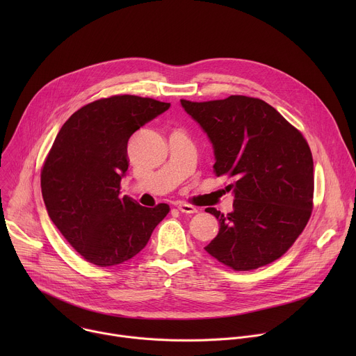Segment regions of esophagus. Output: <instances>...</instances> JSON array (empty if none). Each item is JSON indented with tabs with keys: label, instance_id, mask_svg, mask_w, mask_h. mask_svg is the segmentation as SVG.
Listing matches in <instances>:
<instances>
[{
	"label": "esophagus",
	"instance_id": "obj_1",
	"mask_svg": "<svg viewBox=\"0 0 356 356\" xmlns=\"http://www.w3.org/2000/svg\"><path fill=\"white\" fill-rule=\"evenodd\" d=\"M177 210L181 211V213H184V214H194V213H197V209H195V207H193V206H190V204H186V202H179V204H177Z\"/></svg>",
	"mask_w": 356,
	"mask_h": 356
}]
</instances>
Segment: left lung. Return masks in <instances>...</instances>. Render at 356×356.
I'll return each instance as SVG.
<instances>
[{"instance_id":"1","label":"left lung","mask_w":356,"mask_h":356,"mask_svg":"<svg viewBox=\"0 0 356 356\" xmlns=\"http://www.w3.org/2000/svg\"><path fill=\"white\" fill-rule=\"evenodd\" d=\"M180 103L213 143L216 176L235 180L228 186L235 198L231 213L206 209L220 231L204 249L235 270L279 259L313 210L314 165L307 140L259 98Z\"/></svg>"}]
</instances>
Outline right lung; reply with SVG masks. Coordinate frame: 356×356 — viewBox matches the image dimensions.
I'll return each instance as SVG.
<instances>
[{"label": "right lung", "instance_id": "right-lung-1", "mask_svg": "<svg viewBox=\"0 0 356 356\" xmlns=\"http://www.w3.org/2000/svg\"><path fill=\"white\" fill-rule=\"evenodd\" d=\"M170 103L113 95L81 107L60 128L40 173L47 214L90 264L115 266L146 246L169 206H139L120 197L131 135Z\"/></svg>", "mask_w": 356, "mask_h": 356}]
</instances>
